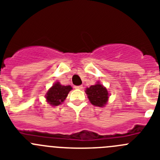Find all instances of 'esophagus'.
I'll return each mask as SVG.
<instances>
[{"label":"esophagus","mask_w":160,"mask_h":160,"mask_svg":"<svg viewBox=\"0 0 160 160\" xmlns=\"http://www.w3.org/2000/svg\"><path fill=\"white\" fill-rule=\"evenodd\" d=\"M75 88H77V89H82V88H83V86H82V85L76 86V87H75Z\"/></svg>","instance_id":"obj_1"}]
</instances>
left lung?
Returning a JSON list of instances; mask_svg holds the SVG:
<instances>
[{
    "label": "left lung",
    "mask_w": 160,
    "mask_h": 160,
    "mask_svg": "<svg viewBox=\"0 0 160 160\" xmlns=\"http://www.w3.org/2000/svg\"><path fill=\"white\" fill-rule=\"evenodd\" d=\"M85 92L91 103L94 106L103 107L104 105L107 104L109 94L107 88L100 83V82H97V83L94 85L87 88Z\"/></svg>",
    "instance_id": "obj_1"
}]
</instances>
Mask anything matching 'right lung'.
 <instances>
[{
  "label": "right lung",
  "instance_id": "add662e5",
  "mask_svg": "<svg viewBox=\"0 0 160 160\" xmlns=\"http://www.w3.org/2000/svg\"><path fill=\"white\" fill-rule=\"evenodd\" d=\"M72 89L70 85H61L59 82H56L46 93V100L52 106H58L64 101Z\"/></svg>",
  "mask_w": 160,
  "mask_h": 160
}]
</instances>
